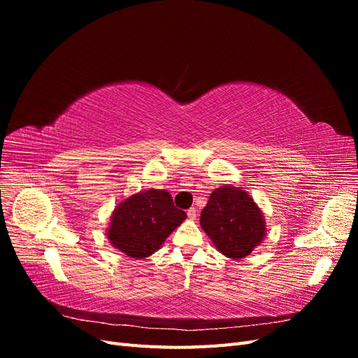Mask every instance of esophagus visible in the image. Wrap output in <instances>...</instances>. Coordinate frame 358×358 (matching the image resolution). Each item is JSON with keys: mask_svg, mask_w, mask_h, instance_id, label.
I'll list each match as a JSON object with an SVG mask.
<instances>
[{"mask_svg": "<svg viewBox=\"0 0 358 358\" xmlns=\"http://www.w3.org/2000/svg\"><path fill=\"white\" fill-rule=\"evenodd\" d=\"M187 215H188V218L191 220V221H194L197 218V210L194 209V208H191V209H188V212H187Z\"/></svg>", "mask_w": 358, "mask_h": 358, "instance_id": "34e87169", "label": "esophagus"}]
</instances>
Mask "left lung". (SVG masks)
<instances>
[{
  "label": "left lung",
  "instance_id": "left-lung-1",
  "mask_svg": "<svg viewBox=\"0 0 358 358\" xmlns=\"http://www.w3.org/2000/svg\"><path fill=\"white\" fill-rule=\"evenodd\" d=\"M200 225L216 251L233 259L246 258L267 236L262 208L241 187L213 189L201 210Z\"/></svg>",
  "mask_w": 358,
  "mask_h": 358
}]
</instances>
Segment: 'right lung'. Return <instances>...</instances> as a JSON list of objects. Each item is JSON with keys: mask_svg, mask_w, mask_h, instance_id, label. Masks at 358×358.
I'll use <instances>...</instances> for the list:
<instances>
[{"mask_svg": "<svg viewBox=\"0 0 358 358\" xmlns=\"http://www.w3.org/2000/svg\"><path fill=\"white\" fill-rule=\"evenodd\" d=\"M185 220L187 213L175 208L170 192L146 189L117 203L106 237L117 251L142 259L155 254Z\"/></svg>", "mask_w": 358, "mask_h": 358, "instance_id": "right-lung-1", "label": "right lung"}]
</instances>
